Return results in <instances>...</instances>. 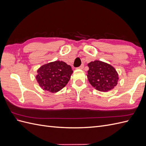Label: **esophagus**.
<instances>
[{
    "label": "esophagus",
    "mask_w": 146,
    "mask_h": 146,
    "mask_svg": "<svg viewBox=\"0 0 146 146\" xmlns=\"http://www.w3.org/2000/svg\"><path fill=\"white\" fill-rule=\"evenodd\" d=\"M84 68V65L83 64H82L80 67H78V69H83Z\"/></svg>",
    "instance_id": "1"
}]
</instances>
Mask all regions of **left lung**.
<instances>
[{
	"mask_svg": "<svg viewBox=\"0 0 146 146\" xmlns=\"http://www.w3.org/2000/svg\"><path fill=\"white\" fill-rule=\"evenodd\" d=\"M88 80L96 90L108 92L117 85L119 75L113 66L99 60L88 64Z\"/></svg>",
	"mask_w": 146,
	"mask_h": 146,
	"instance_id": "obj_1",
	"label": "left lung"
}]
</instances>
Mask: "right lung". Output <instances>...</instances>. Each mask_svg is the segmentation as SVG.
<instances>
[{"label":"right lung","instance_id":"add662e5","mask_svg":"<svg viewBox=\"0 0 146 146\" xmlns=\"http://www.w3.org/2000/svg\"><path fill=\"white\" fill-rule=\"evenodd\" d=\"M72 73L70 66L63 61H55L41 66L36 78L43 90L56 92L67 85Z\"/></svg>","mask_w":146,"mask_h":146}]
</instances>
